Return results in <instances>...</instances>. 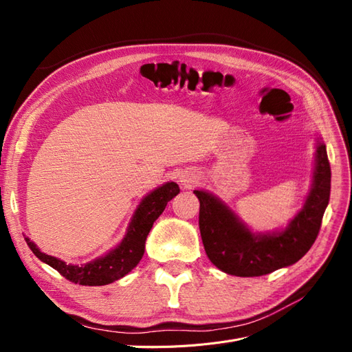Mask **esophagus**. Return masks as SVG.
<instances>
[{"label": "esophagus", "instance_id": "obj_1", "mask_svg": "<svg viewBox=\"0 0 352 352\" xmlns=\"http://www.w3.org/2000/svg\"><path fill=\"white\" fill-rule=\"evenodd\" d=\"M182 182H184V185H186V186H188V185L192 184V179H184Z\"/></svg>", "mask_w": 352, "mask_h": 352}]
</instances>
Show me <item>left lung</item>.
<instances>
[{
    "instance_id": "obj_1",
    "label": "left lung",
    "mask_w": 352,
    "mask_h": 352,
    "mask_svg": "<svg viewBox=\"0 0 352 352\" xmlns=\"http://www.w3.org/2000/svg\"><path fill=\"white\" fill-rule=\"evenodd\" d=\"M199 199V232L210 261L228 274L254 278L296 263L308 252L322 226L330 197L326 145L318 142L313 188L304 208L280 233L255 235L221 201L204 190Z\"/></svg>"
}]
</instances>
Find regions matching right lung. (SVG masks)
<instances>
[{
    "label": "right lung",
    "instance_id": "obj_1",
    "mask_svg": "<svg viewBox=\"0 0 352 352\" xmlns=\"http://www.w3.org/2000/svg\"><path fill=\"white\" fill-rule=\"evenodd\" d=\"M180 192L177 184L168 182L157 188L154 192L146 195L135 211V216L127 230L124 239L116 250L110 251L105 257L91 261L83 265L66 264L56 257L41 252L34 242L26 239V243L36 257L56 269L63 278L73 283L85 286L109 285L129 273L141 261L145 251V241L154 221L164 211L167 202Z\"/></svg>",
    "mask_w": 352,
    "mask_h": 352
}]
</instances>
